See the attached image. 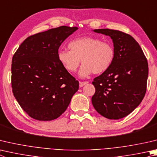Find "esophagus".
<instances>
[{"mask_svg":"<svg viewBox=\"0 0 157 157\" xmlns=\"http://www.w3.org/2000/svg\"><path fill=\"white\" fill-rule=\"evenodd\" d=\"M88 83V82H79V87L84 86V85H86Z\"/></svg>","mask_w":157,"mask_h":157,"instance_id":"34e87169","label":"esophagus"}]
</instances>
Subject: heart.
Listing matches in <instances>:
<instances>
[{"label":"heart","instance_id":"heart-1","mask_svg":"<svg viewBox=\"0 0 157 157\" xmlns=\"http://www.w3.org/2000/svg\"><path fill=\"white\" fill-rule=\"evenodd\" d=\"M69 51L59 50L57 57L64 69L69 73L75 72L82 64L79 75L86 78L93 73L101 74L109 69L115 57V49L109 42H101L94 37L77 38L68 44Z\"/></svg>","mask_w":157,"mask_h":157}]
</instances>
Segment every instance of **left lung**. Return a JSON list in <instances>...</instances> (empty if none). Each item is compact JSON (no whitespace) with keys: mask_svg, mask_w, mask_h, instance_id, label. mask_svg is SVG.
Returning a JSON list of instances; mask_svg holds the SVG:
<instances>
[{"mask_svg":"<svg viewBox=\"0 0 157 157\" xmlns=\"http://www.w3.org/2000/svg\"><path fill=\"white\" fill-rule=\"evenodd\" d=\"M93 31L109 36L115 52L111 67L92 82L95 88L93 106L104 117L121 119L132 113L144 98L147 59L138 42L128 34L108 29Z\"/></svg>","mask_w":157,"mask_h":157,"instance_id":"obj_1","label":"left lung"}]
</instances>
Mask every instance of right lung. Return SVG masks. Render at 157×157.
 <instances>
[{"label":"right lung","mask_w":157,"mask_h":157,"mask_svg":"<svg viewBox=\"0 0 157 157\" xmlns=\"http://www.w3.org/2000/svg\"><path fill=\"white\" fill-rule=\"evenodd\" d=\"M78 29L62 26L31 36L13 56V95L24 111L36 120L59 117L79 89V82L57 57L61 44Z\"/></svg>","instance_id":"1"}]
</instances>
